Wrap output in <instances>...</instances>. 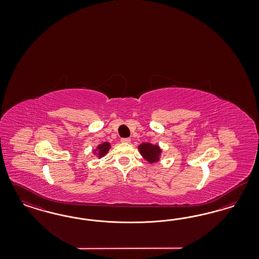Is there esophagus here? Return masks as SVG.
<instances>
[{"label":"esophagus","instance_id":"obj_1","mask_svg":"<svg viewBox=\"0 0 259 259\" xmlns=\"http://www.w3.org/2000/svg\"><path fill=\"white\" fill-rule=\"evenodd\" d=\"M120 141H121L122 143H129V142L131 141V140H130L129 138H122Z\"/></svg>","mask_w":259,"mask_h":259}]
</instances>
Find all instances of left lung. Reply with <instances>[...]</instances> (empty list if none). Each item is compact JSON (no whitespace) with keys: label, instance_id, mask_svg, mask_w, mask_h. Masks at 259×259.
Returning a JSON list of instances; mask_svg holds the SVG:
<instances>
[{"label":"left lung","instance_id":"obj_1","mask_svg":"<svg viewBox=\"0 0 259 259\" xmlns=\"http://www.w3.org/2000/svg\"><path fill=\"white\" fill-rule=\"evenodd\" d=\"M142 157L149 162H156L158 160L160 154V149L157 145H153L151 143H142L139 146Z\"/></svg>","mask_w":259,"mask_h":259}]
</instances>
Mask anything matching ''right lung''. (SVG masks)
I'll return each mask as SVG.
<instances>
[{
	"label": "right lung",
	"instance_id": "right-lung-1",
	"mask_svg": "<svg viewBox=\"0 0 259 259\" xmlns=\"http://www.w3.org/2000/svg\"><path fill=\"white\" fill-rule=\"evenodd\" d=\"M110 148V144L108 142H103L102 143L101 145H99L98 146V154H99V156L100 157H103L107 152H108V150Z\"/></svg>",
	"mask_w": 259,
	"mask_h": 259
}]
</instances>
